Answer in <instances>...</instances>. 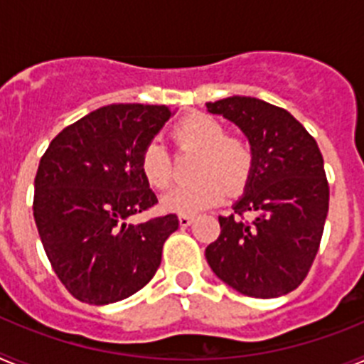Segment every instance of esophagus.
<instances>
[{"instance_id":"1","label":"esophagus","mask_w":364,"mask_h":364,"mask_svg":"<svg viewBox=\"0 0 364 364\" xmlns=\"http://www.w3.org/2000/svg\"><path fill=\"white\" fill-rule=\"evenodd\" d=\"M193 220H195V217H193V215H180V217H178V222H180V226H182V228L191 226Z\"/></svg>"}]
</instances>
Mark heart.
<instances>
[{
    "mask_svg": "<svg viewBox=\"0 0 364 364\" xmlns=\"http://www.w3.org/2000/svg\"><path fill=\"white\" fill-rule=\"evenodd\" d=\"M178 149L198 151L197 182L178 186L162 198V208L171 213L195 215L217 205L230 193L242 191L253 175L255 151L246 138L228 134L226 125L205 112H191L173 129ZM144 180L153 189L169 188L173 162L159 140L144 146L138 160Z\"/></svg>",
    "mask_w": 364,
    "mask_h": 364,
    "instance_id": "obj_1",
    "label": "heart"
}]
</instances>
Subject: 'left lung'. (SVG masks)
<instances>
[{
  "label": "left lung",
  "mask_w": 364,
  "mask_h": 364,
  "mask_svg": "<svg viewBox=\"0 0 364 364\" xmlns=\"http://www.w3.org/2000/svg\"><path fill=\"white\" fill-rule=\"evenodd\" d=\"M247 136L255 167L237 215L218 217L220 235L205 259L220 281L247 297L290 294L306 279L328 215L323 154L315 138L286 109L250 96L208 102ZM252 215L244 221L243 213Z\"/></svg>",
  "instance_id": "1"
}]
</instances>
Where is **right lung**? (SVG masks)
Listing matches in <instances>:
<instances>
[{"instance_id": "obj_1", "label": "right lung", "mask_w": 364, "mask_h": 364, "mask_svg": "<svg viewBox=\"0 0 364 364\" xmlns=\"http://www.w3.org/2000/svg\"><path fill=\"white\" fill-rule=\"evenodd\" d=\"M171 114L166 105H105L65 127L41 156L34 220L54 273L78 301L127 299L159 269L176 215L127 218L159 202L138 160Z\"/></svg>"}]
</instances>
